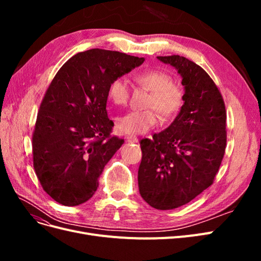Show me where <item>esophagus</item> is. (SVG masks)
I'll use <instances>...</instances> for the list:
<instances>
[{
  "instance_id": "34e87169",
  "label": "esophagus",
  "mask_w": 261,
  "mask_h": 261,
  "mask_svg": "<svg viewBox=\"0 0 261 261\" xmlns=\"http://www.w3.org/2000/svg\"><path fill=\"white\" fill-rule=\"evenodd\" d=\"M126 141H127V143H137V141H138V138H137L136 136H133V135H130V136H127V137H126Z\"/></svg>"
}]
</instances>
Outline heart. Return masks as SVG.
Wrapping results in <instances>:
<instances>
[{"instance_id": "1", "label": "heart", "mask_w": 261, "mask_h": 261, "mask_svg": "<svg viewBox=\"0 0 261 261\" xmlns=\"http://www.w3.org/2000/svg\"><path fill=\"white\" fill-rule=\"evenodd\" d=\"M136 82L151 91L145 111H130L117 117L116 129L121 134L138 135L151 129L159 122V115L164 118L175 116L184 105L183 87L172 82L169 73L159 69H147L135 76ZM129 85L124 77H118L109 86V99L116 106H125L129 99Z\"/></svg>"}]
</instances>
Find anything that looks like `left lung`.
I'll return each instance as SVG.
<instances>
[{
  "label": "left lung",
  "mask_w": 261,
  "mask_h": 261,
  "mask_svg": "<svg viewBox=\"0 0 261 261\" xmlns=\"http://www.w3.org/2000/svg\"><path fill=\"white\" fill-rule=\"evenodd\" d=\"M177 69L185 88L183 108L167 129L140 141L139 193L150 206L171 210L212 185L226 147V111L206 70L179 55L158 57Z\"/></svg>",
  "instance_id": "left-lung-1"
}]
</instances>
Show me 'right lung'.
Segmentation results:
<instances>
[{"mask_svg": "<svg viewBox=\"0 0 261 261\" xmlns=\"http://www.w3.org/2000/svg\"><path fill=\"white\" fill-rule=\"evenodd\" d=\"M144 58L91 49L75 54L46 89L33 134L34 168L44 192L63 206L90 199L124 139L111 136L109 86Z\"/></svg>", "mask_w": 261, "mask_h": 261, "instance_id": "add662e5", "label": "right lung"}]
</instances>
